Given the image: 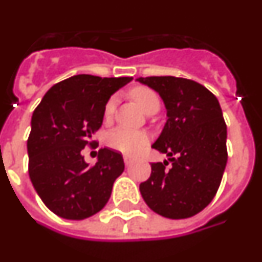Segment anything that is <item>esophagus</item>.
<instances>
[{"mask_svg":"<svg viewBox=\"0 0 262 262\" xmlns=\"http://www.w3.org/2000/svg\"><path fill=\"white\" fill-rule=\"evenodd\" d=\"M123 160H124V164H126V165H129V164H131L134 161L133 157L127 156V155H126V156H123Z\"/></svg>","mask_w":262,"mask_h":262,"instance_id":"obj_1","label":"esophagus"}]
</instances>
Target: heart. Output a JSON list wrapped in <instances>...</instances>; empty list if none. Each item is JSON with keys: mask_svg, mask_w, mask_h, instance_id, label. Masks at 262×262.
I'll return each instance as SVG.
<instances>
[{"mask_svg": "<svg viewBox=\"0 0 262 262\" xmlns=\"http://www.w3.org/2000/svg\"><path fill=\"white\" fill-rule=\"evenodd\" d=\"M131 97L135 99L143 111H147L148 108L154 105H160L159 97L154 90L145 86H136L131 90ZM115 103H117V97H111L106 102L103 108V115L106 119L113 117L115 111ZM148 136L143 131L138 129L127 128V127H117L113 131H110L107 135V144L111 148L126 155H134L139 152L147 144Z\"/></svg>", "mask_w": 262, "mask_h": 262, "instance_id": "obj_1", "label": "heart"}]
</instances>
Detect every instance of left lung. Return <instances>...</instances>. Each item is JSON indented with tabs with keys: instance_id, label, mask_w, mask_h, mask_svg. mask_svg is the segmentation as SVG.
<instances>
[{
	"instance_id": "obj_1",
	"label": "left lung",
	"mask_w": 262,
	"mask_h": 262,
	"mask_svg": "<svg viewBox=\"0 0 262 262\" xmlns=\"http://www.w3.org/2000/svg\"><path fill=\"white\" fill-rule=\"evenodd\" d=\"M156 90L166 108V123L152 148L168 161L151 164L140 184L148 207L169 219L202 211L216 194L227 164V126L216 97L203 85L173 76L139 77Z\"/></svg>"
}]
</instances>
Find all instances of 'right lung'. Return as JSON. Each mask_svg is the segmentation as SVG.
<instances>
[{
	"label": "right lung",
	"instance_id": "right-lung-1",
	"mask_svg": "<svg viewBox=\"0 0 262 262\" xmlns=\"http://www.w3.org/2000/svg\"><path fill=\"white\" fill-rule=\"evenodd\" d=\"M133 77L77 75L53 85L32 113L27 139L29 174L36 193L57 216L81 221L105 207L124 170L119 152L101 148L90 166L82 149L102 126L106 102Z\"/></svg>",
	"mask_w": 262,
	"mask_h": 262
}]
</instances>
